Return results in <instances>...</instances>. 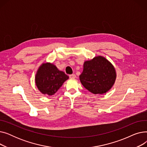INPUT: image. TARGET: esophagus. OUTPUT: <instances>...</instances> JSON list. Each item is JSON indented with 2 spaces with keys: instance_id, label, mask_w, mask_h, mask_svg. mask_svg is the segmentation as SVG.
Returning a JSON list of instances; mask_svg holds the SVG:
<instances>
[{
  "instance_id": "esophagus-1",
  "label": "esophagus",
  "mask_w": 147,
  "mask_h": 147,
  "mask_svg": "<svg viewBox=\"0 0 147 147\" xmlns=\"http://www.w3.org/2000/svg\"><path fill=\"white\" fill-rule=\"evenodd\" d=\"M69 78H71V79H75L76 78V76L74 74H73L69 75Z\"/></svg>"
}]
</instances>
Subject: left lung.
<instances>
[{"label":"left lung","instance_id":"left-lung-1","mask_svg":"<svg viewBox=\"0 0 147 147\" xmlns=\"http://www.w3.org/2000/svg\"><path fill=\"white\" fill-rule=\"evenodd\" d=\"M116 77L113 65L105 57L99 55L84 62L79 79L82 85L91 93L104 94L113 86Z\"/></svg>","mask_w":147,"mask_h":147}]
</instances>
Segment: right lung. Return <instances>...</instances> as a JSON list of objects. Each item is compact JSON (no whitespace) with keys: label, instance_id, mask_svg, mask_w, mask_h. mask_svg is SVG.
Wrapping results in <instances>:
<instances>
[{"label":"right lung","instance_id":"obj_1","mask_svg":"<svg viewBox=\"0 0 147 147\" xmlns=\"http://www.w3.org/2000/svg\"><path fill=\"white\" fill-rule=\"evenodd\" d=\"M69 77L51 63H42L35 75L36 85L41 93L52 96L55 94Z\"/></svg>","mask_w":147,"mask_h":147}]
</instances>
